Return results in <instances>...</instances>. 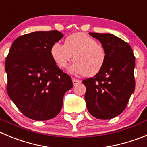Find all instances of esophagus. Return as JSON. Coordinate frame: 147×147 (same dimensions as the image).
<instances>
[{
	"label": "esophagus",
	"mask_w": 147,
	"mask_h": 147,
	"mask_svg": "<svg viewBox=\"0 0 147 147\" xmlns=\"http://www.w3.org/2000/svg\"><path fill=\"white\" fill-rule=\"evenodd\" d=\"M72 81H73V84H74V85H76V84H79V83L81 82L80 80H79V79H74V78L72 79Z\"/></svg>",
	"instance_id": "1"
}]
</instances>
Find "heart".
<instances>
[{
	"label": "heart",
	"instance_id": "1",
	"mask_svg": "<svg viewBox=\"0 0 147 147\" xmlns=\"http://www.w3.org/2000/svg\"><path fill=\"white\" fill-rule=\"evenodd\" d=\"M51 56L60 68H66L74 56V64L71 71L92 76L100 72L106 60V52L101 44L83 33H76L66 38L64 45L55 43L50 49Z\"/></svg>",
	"mask_w": 147,
	"mask_h": 147
}]
</instances>
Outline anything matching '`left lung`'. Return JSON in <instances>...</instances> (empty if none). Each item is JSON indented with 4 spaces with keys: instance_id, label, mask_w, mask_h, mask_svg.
<instances>
[{
    "instance_id": "1",
    "label": "left lung",
    "mask_w": 147,
    "mask_h": 147,
    "mask_svg": "<svg viewBox=\"0 0 147 147\" xmlns=\"http://www.w3.org/2000/svg\"><path fill=\"white\" fill-rule=\"evenodd\" d=\"M89 34L102 44L106 60L100 72L82 82L87 110L97 119H112L125 110L135 90V56L131 47L114 35Z\"/></svg>"
}]
</instances>
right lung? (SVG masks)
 <instances>
[{
	"instance_id": "add662e5",
	"label": "right lung",
	"mask_w": 147,
	"mask_h": 147,
	"mask_svg": "<svg viewBox=\"0 0 147 147\" xmlns=\"http://www.w3.org/2000/svg\"><path fill=\"white\" fill-rule=\"evenodd\" d=\"M63 37L57 30L20 36L6 57L8 95L19 110L33 120L55 117L62 109L65 93L74 86L71 76L51 56L52 46Z\"/></svg>"
}]
</instances>
